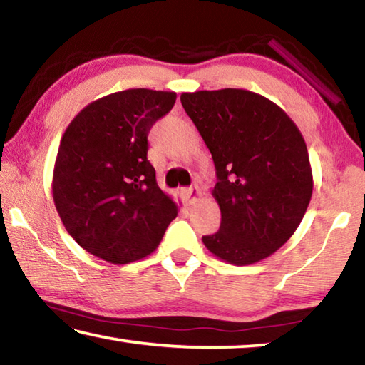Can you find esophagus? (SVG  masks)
<instances>
[{"label": "esophagus", "mask_w": 365, "mask_h": 365, "mask_svg": "<svg viewBox=\"0 0 365 365\" xmlns=\"http://www.w3.org/2000/svg\"><path fill=\"white\" fill-rule=\"evenodd\" d=\"M183 197L187 205H195V202L201 197V191L197 187H191V188H185L183 190Z\"/></svg>", "instance_id": "1"}]
</instances>
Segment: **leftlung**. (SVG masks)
<instances>
[{"instance_id": "1", "label": "left lung", "mask_w": 365, "mask_h": 365, "mask_svg": "<svg viewBox=\"0 0 365 365\" xmlns=\"http://www.w3.org/2000/svg\"><path fill=\"white\" fill-rule=\"evenodd\" d=\"M185 113L212 154L220 228L202 237L215 257L250 265L299 227L314 180L306 141L274 101L243 88L182 93Z\"/></svg>"}]
</instances>
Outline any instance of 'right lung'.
<instances>
[{"label":"right lung","mask_w":365,"mask_h":365,"mask_svg":"<svg viewBox=\"0 0 365 365\" xmlns=\"http://www.w3.org/2000/svg\"><path fill=\"white\" fill-rule=\"evenodd\" d=\"M175 91L130 88L91 101L61 138L53 200L67 233L90 255L128 264L158 248L178 206L146 158L153 123Z\"/></svg>","instance_id":"1"}]
</instances>
